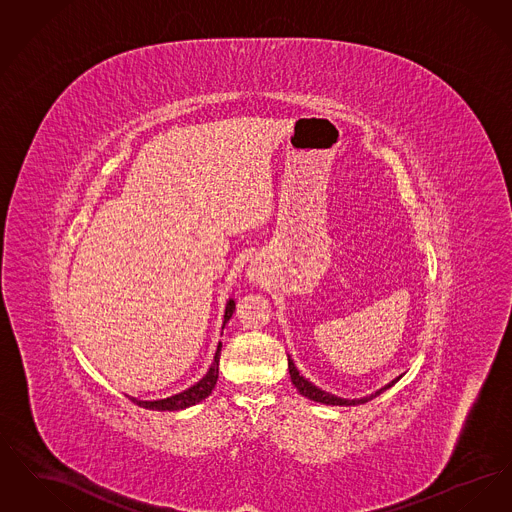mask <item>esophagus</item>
Segmentation results:
<instances>
[{
	"label": "esophagus",
	"instance_id": "1",
	"mask_svg": "<svg viewBox=\"0 0 512 512\" xmlns=\"http://www.w3.org/2000/svg\"><path fill=\"white\" fill-rule=\"evenodd\" d=\"M253 276H255V274H251V278H253Z\"/></svg>",
	"mask_w": 512,
	"mask_h": 512
}]
</instances>
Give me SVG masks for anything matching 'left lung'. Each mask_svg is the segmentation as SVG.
I'll use <instances>...</instances> for the list:
<instances>
[{
	"label": "left lung",
	"mask_w": 512,
	"mask_h": 512,
	"mask_svg": "<svg viewBox=\"0 0 512 512\" xmlns=\"http://www.w3.org/2000/svg\"><path fill=\"white\" fill-rule=\"evenodd\" d=\"M288 368H290V376H292L293 386L297 388V391H299L303 397H307V399H311V401H317V403H322V405H330V407H351V405L366 403V401H370V399L378 397L380 393L390 390L391 386L401 378V376H399V378L391 380L388 386L380 388L376 393L366 395L363 399H341V397H336V395H332V393H326V391L320 390V388H317L315 384H311L307 378H303V376L299 374V370H297L295 365H293L292 357H290V355H288Z\"/></svg>",
	"instance_id": "8db88e82"
}]
</instances>
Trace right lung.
<instances>
[{"mask_svg": "<svg viewBox=\"0 0 512 512\" xmlns=\"http://www.w3.org/2000/svg\"><path fill=\"white\" fill-rule=\"evenodd\" d=\"M234 309H236V303H234V299H230L226 303V311H224V324L234 315ZM220 347H222V343H219V347H217L213 365L207 370V374L197 384H194L192 388H188V390L182 391V393H176V395L167 397V399H159V401H138L134 397H130V399L136 405L149 409V411H180V409L192 407L195 403L203 401L205 397L211 395V391L217 386V380H219Z\"/></svg>", "mask_w": 512, "mask_h": 512, "instance_id": "right-lung-1", "label": "right lung"}]
</instances>
